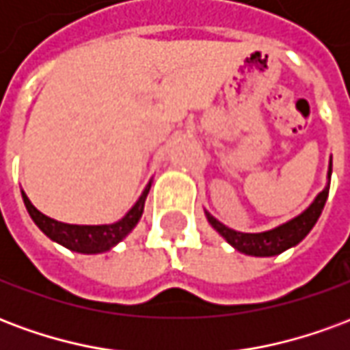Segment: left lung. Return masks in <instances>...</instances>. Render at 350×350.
Wrapping results in <instances>:
<instances>
[{
  "label": "left lung",
  "mask_w": 350,
  "mask_h": 350,
  "mask_svg": "<svg viewBox=\"0 0 350 350\" xmlns=\"http://www.w3.org/2000/svg\"><path fill=\"white\" fill-rule=\"evenodd\" d=\"M330 176H332V161L328 167V183L324 187L317 198L313 200V204L309 206L306 212H301L298 217L286 221L279 227L266 230V232H257V234H247V232H236L232 228L225 227L223 223L215 219L213 215L206 212V217L210 221L217 232H219L225 240H227L234 250L245 255H253V257H273L283 253L288 247H294L296 243H300L306 236L309 234V230L315 227L317 219L321 217L323 208L326 204L328 198V191H330Z\"/></svg>",
  "instance_id": "1"
}]
</instances>
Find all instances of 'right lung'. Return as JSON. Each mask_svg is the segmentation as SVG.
<instances>
[{
    "label": "right lung",
    "instance_id": "right-lung-1",
    "mask_svg": "<svg viewBox=\"0 0 350 350\" xmlns=\"http://www.w3.org/2000/svg\"><path fill=\"white\" fill-rule=\"evenodd\" d=\"M150 187H152V182L146 185L144 193L140 195L137 204L127 212V215L112 223V225H67V223H59V221L50 219L44 213L39 212L24 193H22V198H24V204H26L31 219L35 221V225L41 228L50 240L62 243L67 250L92 255V253H103V251L114 247L116 243L122 242L123 238L135 228L138 219L142 217V212H144V202L148 193H150Z\"/></svg>",
    "mask_w": 350,
    "mask_h": 350
}]
</instances>
